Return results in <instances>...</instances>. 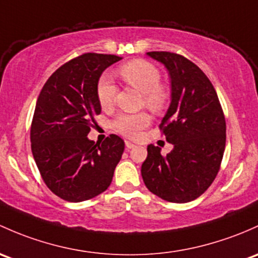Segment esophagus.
<instances>
[{
	"label": "esophagus",
	"mask_w": 258,
	"mask_h": 258,
	"mask_svg": "<svg viewBox=\"0 0 258 258\" xmlns=\"http://www.w3.org/2000/svg\"><path fill=\"white\" fill-rule=\"evenodd\" d=\"M124 145H126V148L127 150H131V148H134L135 146V143H132V142H130V141H126V142H124Z\"/></svg>",
	"instance_id": "esophagus-1"
}]
</instances>
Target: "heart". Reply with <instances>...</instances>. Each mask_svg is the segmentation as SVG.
<instances>
[{
  "label": "heart",
  "mask_w": 258,
  "mask_h": 258,
  "mask_svg": "<svg viewBox=\"0 0 258 258\" xmlns=\"http://www.w3.org/2000/svg\"><path fill=\"white\" fill-rule=\"evenodd\" d=\"M120 75L124 83L131 85L143 94L146 106L151 110L159 111L167 101V93L161 83V73L153 64L146 60L128 61L120 68ZM117 88L108 75H104L97 84V99L102 108H111L115 104ZM151 118L147 113H122L113 122V127L117 132L127 137H138L141 131L150 124Z\"/></svg>",
  "instance_id": "1"
}]
</instances>
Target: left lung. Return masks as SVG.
Instances as JSON below:
<instances>
[{"mask_svg":"<svg viewBox=\"0 0 258 258\" xmlns=\"http://www.w3.org/2000/svg\"><path fill=\"white\" fill-rule=\"evenodd\" d=\"M170 79V104L162 118L173 150L147 146L141 174L148 190L170 203H188L210 186L220 168L226 123L219 97L207 75L190 60L170 51H148Z\"/></svg>","mask_w":258,"mask_h":258,"instance_id":"left-lung-1","label":"left lung"}]
</instances>
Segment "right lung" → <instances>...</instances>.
<instances>
[{
    "label": "right lung",
    "mask_w": 258,
    "mask_h": 258,
    "mask_svg": "<svg viewBox=\"0 0 258 258\" xmlns=\"http://www.w3.org/2000/svg\"><path fill=\"white\" fill-rule=\"evenodd\" d=\"M118 60L111 54H83L55 70L37 100L32 153L48 188L67 202H84L106 190L123 153V140L116 135L102 143L88 137L101 112L100 77Z\"/></svg>",
    "instance_id": "right-lung-1"
}]
</instances>
